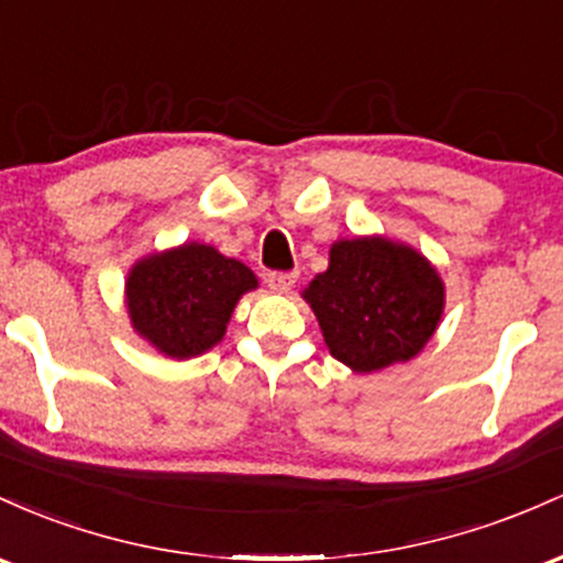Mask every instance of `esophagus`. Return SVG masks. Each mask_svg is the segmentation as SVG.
<instances>
[{"label":"esophagus","instance_id":"esophagus-1","mask_svg":"<svg viewBox=\"0 0 563 563\" xmlns=\"http://www.w3.org/2000/svg\"><path fill=\"white\" fill-rule=\"evenodd\" d=\"M295 282H298V274H279V271H274V274H265V284H268V287L279 295L292 292Z\"/></svg>","mask_w":563,"mask_h":563}]
</instances>
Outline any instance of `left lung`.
I'll use <instances>...</instances> for the list:
<instances>
[{
    "label": "left lung",
    "instance_id": "obj_1",
    "mask_svg": "<svg viewBox=\"0 0 563 563\" xmlns=\"http://www.w3.org/2000/svg\"><path fill=\"white\" fill-rule=\"evenodd\" d=\"M302 298L338 362L377 372L426 349L444 313V282L409 244L356 236L332 244L330 268Z\"/></svg>",
    "mask_w": 563,
    "mask_h": 563
}]
</instances>
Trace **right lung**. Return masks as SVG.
I'll return each mask as SVG.
<instances>
[{"instance_id":"obj_1","label":"right lung","mask_w":563,"mask_h":563,"mask_svg":"<svg viewBox=\"0 0 563 563\" xmlns=\"http://www.w3.org/2000/svg\"><path fill=\"white\" fill-rule=\"evenodd\" d=\"M257 287L244 263L186 242L130 268L124 302L132 330L169 358H194L223 340L239 298Z\"/></svg>"}]
</instances>
